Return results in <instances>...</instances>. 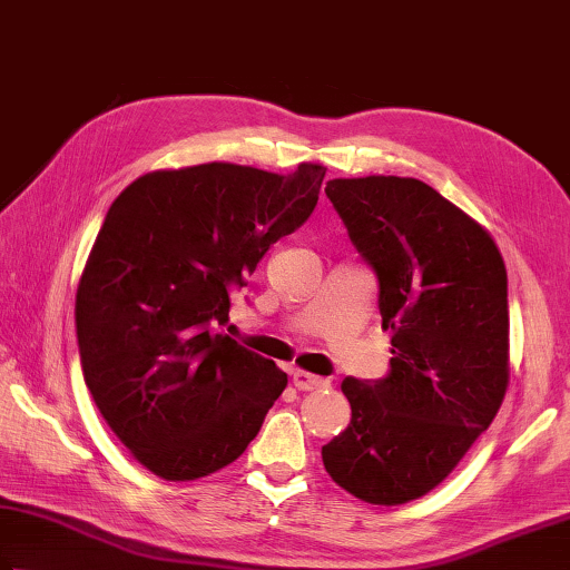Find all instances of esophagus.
<instances>
[{"instance_id": "34e87169", "label": "esophagus", "mask_w": 570, "mask_h": 570, "mask_svg": "<svg viewBox=\"0 0 570 570\" xmlns=\"http://www.w3.org/2000/svg\"><path fill=\"white\" fill-rule=\"evenodd\" d=\"M293 383H295L297 391H323V387L331 385V381H327V377L305 373V371H295L293 373Z\"/></svg>"}]
</instances>
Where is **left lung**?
I'll use <instances>...</instances> for the list:
<instances>
[{
    "instance_id": "1",
    "label": "left lung",
    "mask_w": 570,
    "mask_h": 570,
    "mask_svg": "<svg viewBox=\"0 0 570 570\" xmlns=\"http://www.w3.org/2000/svg\"><path fill=\"white\" fill-rule=\"evenodd\" d=\"M377 275L391 373L345 377L351 425L323 445L347 493L401 505L451 475L508 387V275L488 229L413 177L331 179L325 187Z\"/></svg>"
}]
</instances>
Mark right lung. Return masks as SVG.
Masks as SVG:
<instances>
[{
	"label": "right lung",
	"instance_id": "obj_1",
	"mask_svg": "<svg viewBox=\"0 0 570 570\" xmlns=\"http://www.w3.org/2000/svg\"><path fill=\"white\" fill-rule=\"evenodd\" d=\"M323 177L313 163L157 169L109 207L77 287L79 361L107 425L165 481L237 461L285 391L273 361L215 325L269 245L311 217Z\"/></svg>",
	"mask_w": 570,
	"mask_h": 570
}]
</instances>
